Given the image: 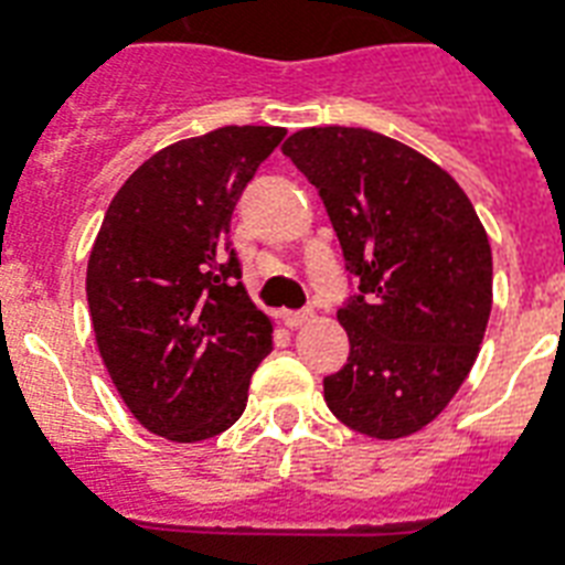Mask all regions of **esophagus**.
I'll use <instances>...</instances> for the list:
<instances>
[{"mask_svg":"<svg viewBox=\"0 0 565 565\" xmlns=\"http://www.w3.org/2000/svg\"><path fill=\"white\" fill-rule=\"evenodd\" d=\"M310 317H313V310H284L281 319H284V326L287 328H301V326H308Z\"/></svg>","mask_w":565,"mask_h":565,"instance_id":"esophagus-1","label":"esophagus"}]
</instances>
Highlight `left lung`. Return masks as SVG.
I'll list each match as a JSON object with an SVG mask.
<instances>
[{"label":"left lung","mask_w":565,"mask_h":565,"mask_svg":"<svg viewBox=\"0 0 565 565\" xmlns=\"http://www.w3.org/2000/svg\"><path fill=\"white\" fill-rule=\"evenodd\" d=\"M317 188L354 292L349 361L326 404L366 437L425 428L472 370L492 308V252L472 202L411 146L370 128H301L281 146Z\"/></svg>","instance_id":"obj_1"}]
</instances>
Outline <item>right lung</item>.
<instances>
[{
  "mask_svg": "<svg viewBox=\"0 0 565 565\" xmlns=\"http://www.w3.org/2000/svg\"><path fill=\"white\" fill-rule=\"evenodd\" d=\"M275 126H225L152 154L114 195L87 264L99 354L135 419L199 443L243 416L273 322L239 284L228 225Z\"/></svg>",
  "mask_w": 565,
  "mask_h": 565,
  "instance_id": "1",
  "label": "right lung"
}]
</instances>
